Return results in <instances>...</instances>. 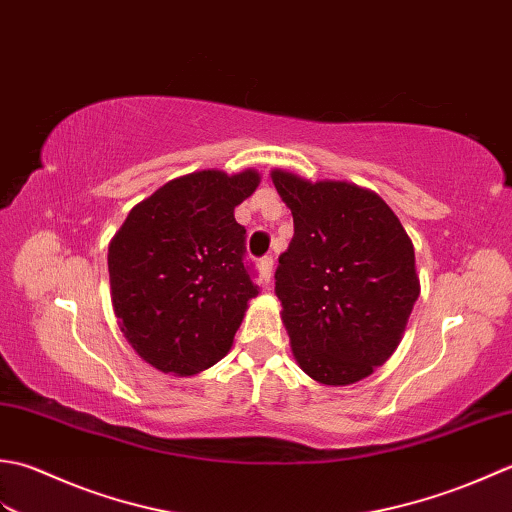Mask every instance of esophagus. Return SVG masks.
<instances>
[{"mask_svg":"<svg viewBox=\"0 0 512 512\" xmlns=\"http://www.w3.org/2000/svg\"><path fill=\"white\" fill-rule=\"evenodd\" d=\"M271 269H274V258L265 256L258 263V280H260V285H267L269 283V280H271Z\"/></svg>","mask_w":512,"mask_h":512,"instance_id":"esophagus-1","label":"esophagus"}]
</instances>
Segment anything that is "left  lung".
<instances>
[{"label": "left lung", "mask_w": 512, "mask_h": 512, "mask_svg": "<svg viewBox=\"0 0 512 512\" xmlns=\"http://www.w3.org/2000/svg\"><path fill=\"white\" fill-rule=\"evenodd\" d=\"M271 181L294 216L276 269L294 358L327 387L360 382L398 349L420 296L411 238L367 187L285 170Z\"/></svg>", "instance_id": "left-lung-1"}]
</instances>
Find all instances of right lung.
I'll list each match as a JSON object with an SVG mask.
<instances>
[{
  "label": "right lung",
  "mask_w": 512,
  "mask_h": 512,
  "mask_svg": "<svg viewBox=\"0 0 512 512\" xmlns=\"http://www.w3.org/2000/svg\"><path fill=\"white\" fill-rule=\"evenodd\" d=\"M260 174L201 170L134 205L108 247L110 296L125 340L163 373L210 369L232 349L258 296L234 207Z\"/></svg>",
  "instance_id": "obj_1"
}]
</instances>
